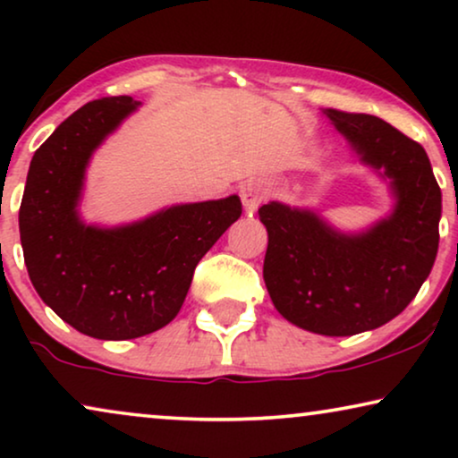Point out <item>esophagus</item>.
<instances>
[{"mask_svg":"<svg viewBox=\"0 0 458 458\" xmlns=\"http://www.w3.org/2000/svg\"><path fill=\"white\" fill-rule=\"evenodd\" d=\"M262 199H265V190H262V185L259 181H248V183H243L242 187V202L246 206V210H256L259 206L262 204Z\"/></svg>","mask_w":458,"mask_h":458,"instance_id":"obj_1","label":"esophagus"}]
</instances>
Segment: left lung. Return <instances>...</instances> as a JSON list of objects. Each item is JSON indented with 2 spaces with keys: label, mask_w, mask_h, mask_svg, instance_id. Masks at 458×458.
Wrapping results in <instances>:
<instances>
[{
  "label": "left lung",
  "mask_w": 458,
  "mask_h": 458,
  "mask_svg": "<svg viewBox=\"0 0 458 458\" xmlns=\"http://www.w3.org/2000/svg\"><path fill=\"white\" fill-rule=\"evenodd\" d=\"M360 165L387 181L392 212L344 233L317 210L260 206L268 246L262 267L275 309L300 329L354 335L398 317L429 277L440 242L442 191L417 141L371 114L321 110Z\"/></svg>",
  "instance_id": "1"
}]
</instances>
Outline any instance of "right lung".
<instances>
[{
  "label": "right lung",
  "instance_id": "1",
  "mask_svg": "<svg viewBox=\"0 0 458 458\" xmlns=\"http://www.w3.org/2000/svg\"><path fill=\"white\" fill-rule=\"evenodd\" d=\"M140 106L129 96L102 98L68 116L30 160L18 212L37 293L96 340H133L171 323L198 262L242 215V199L229 196L174 204L116 227L83 221L91 156Z\"/></svg>",
  "mask_w": 458,
  "mask_h": 458
}]
</instances>
